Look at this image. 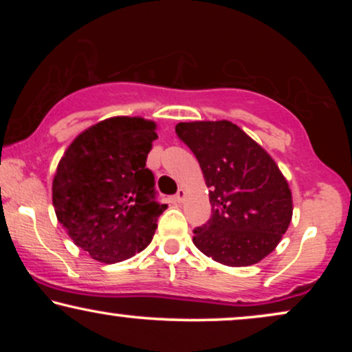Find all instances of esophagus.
<instances>
[{"mask_svg": "<svg viewBox=\"0 0 352 352\" xmlns=\"http://www.w3.org/2000/svg\"><path fill=\"white\" fill-rule=\"evenodd\" d=\"M184 197H186V190H184V189H179V190L176 192L175 199H176V201H179V204H181V201L184 200Z\"/></svg>", "mask_w": 352, "mask_h": 352, "instance_id": "esophagus-1", "label": "esophagus"}]
</instances>
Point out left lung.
Masks as SVG:
<instances>
[{
	"label": "left lung",
	"instance_id": "obj_1",
	"mask_svg": "<svg viewBox=\"0 0 352 352\" xmlns=\"http://www.w3.org/2000/svg\"><path fill=\"white\" fill-rule=\"evenodd\" d=\"M210 189L211 218L194 230V245L232 267L252 266L274 252L292 221L288 182L272 157L237 124L177 123Z\"/></svg>",
	"mask_w": 352,
	"mask_h": 352
}]
</instances>
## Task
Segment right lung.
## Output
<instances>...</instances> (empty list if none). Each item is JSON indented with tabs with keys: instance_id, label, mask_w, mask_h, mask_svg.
Here are the masks:
<instances>
[{
	"instance_id": "add662e5",
	"label": "right lung",
	"mask_w": 352,
	"mask_h": 352,
	"mask_svg": "<svg viewBox=\"0 0 352 352\" xmlns=\"http://www.w3.org/2000/svg\"><path fill=\"white\" fill-rule=\"evenodd\" d=\"M155 128L141 117L107 118L78 134L57 165L56 216L96 261L113 264L142 252L166 210L146 168Z\"/></svg>"
}]
</instances>
